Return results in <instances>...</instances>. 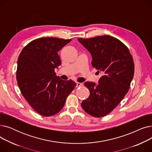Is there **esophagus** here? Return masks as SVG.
<instances>
[{"label":"esophagus","instance_id":"esophagus-1","mask_svg":"<svg viewBox=\"0 0 152 152\" xmlns=\"http://www.w3.org/2000/svg\"><path fill=\"white\" fill-rule=\"evenodd\" d=\"M83 86V83H76V87H82Z\"/></svg>","mask_w":152,"mask_h":152}]
</instances>
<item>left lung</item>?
<instances>
[{
    "instance_id": "left-lung-1",
    "label": "left lung",
    "mask_w": 152,
    "mask_h": 152,
    "mask_svg": "<svg viewBox=\"0 0 152 152\" xmlns=\"http://www.w3.org/2000/svg\"><path fill=\"white\" fill-rule=\"evenodd\" d=\"M77 40L92 55V66L103 76L97 85L86 82L89 97L81 107L87 113L97 118L112 111L128 92L134 74V63L127 47L108 35Z\"/></svg>"
}]
</instances>
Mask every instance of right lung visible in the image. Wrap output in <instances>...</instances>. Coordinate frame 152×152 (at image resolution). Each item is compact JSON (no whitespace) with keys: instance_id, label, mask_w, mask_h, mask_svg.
Listing matches in <instances>:
<instances>
[{"instance_id":"right-lung-1","label":"right lung","mask_w":152,"mask_h":152,"mask_svg":"<svg viewBox=\"0 0 152 152\" xmlns=\"http://www.w3.org/2000/svg\"><path fill=\"white\" fill-rule=\"evenodd\" d=\"M71 41L56 37L36 39L21 52L16 76L21 94L37 113L50 116L58 113L76 83L56 76L61 65L58 52Z\"/></svg>"}]
</instances>
